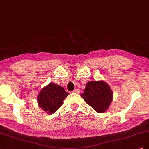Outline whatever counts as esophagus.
<instances>
[{"label": "esophagus", "instance_id": "obj_1", "mask_svg": "<svg viewBox=\"0 0 149 149\" xmlns=\"http://www.w3.org/2000/svg\"><path fill=\"white\" fill-rule=\"evenodd\" d=\"M80 89H74V91H73V93H78V94H79V93H80Z\"/></svg>", "mask_w": 149, "mask_h": 149}]
</instances>
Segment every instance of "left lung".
<instances>
[{
	"mask_svg": "<svg viewBox=\"0 0 149 149\" xmlns=\"http://www.w3.org/2000/svg\"><path fill=\"white\" fill-rule=\"evenodd\" d=\"M84 91L81 96L89 106L99 113L106 112L113 99L112 89L102 80L88 82Z\"/></svg>",
	"mask_w": 149,
	"mask_h": 149,
	"instance_id": "left-lung-1",
	"label": "left lung"
}]
</instances>
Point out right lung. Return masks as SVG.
<instances>
[{
  "label": "right lung",
  "mask_w": 149,
  "mask_h": 149,
  "mask_svg": "<svg viewBox=\"0 0 149 149\" xmlns=\"http://www.w3.org/2000/svg\"><path fill=\"white\" fill-rule=\"evenodd\" d=\"M69 95L65 89L58 84L50 83L43 87L37 96L38 105L48 114H52L58 109L65 99Z\"/></svg>",
  "instance_id": "obj_1"
}]
</instances>
